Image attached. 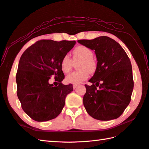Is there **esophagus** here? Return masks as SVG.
<instances>
[{
  "instance_id": "1",
  "label": "esophagus",
  "mask_w": 149,
  "mask_h": 149,
  "mask_svg": "<svg viewBox=\"0 0 149 149\" xmlns=\"http://www.w3.org/2000/svg\"><path fill=\"white\" fill-rule=\"evenodd\" d=\"M77 86H78L77 84H74V85H73V88H74V89H75L76 88H77Z\"/></svg>"
}]
</instances>
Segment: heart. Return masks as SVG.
<instances>
[{
  "label": "heart",
  "instance_id": "obj_1",
  "mask_svg": "<svg viewBox=\"0 0 149 149\" xmlns=\"http://www.w3.org/2000/svg\"><path fill=\"white\" fill-rule=\"evenodd\" d=\"M73 61L68 55H65L61 61V70L64 73H68L71 70L74 62L77 63L78 71L74 72L66 77V81L68 83L74 84H80L85 81L88 77L89 73H94L97 68V63L93 58V52L88 47L79 46L75 48L72 52Z\"/></svg>",
  "mask_w": 149,
  "mask_h": 149
}]
</instances>
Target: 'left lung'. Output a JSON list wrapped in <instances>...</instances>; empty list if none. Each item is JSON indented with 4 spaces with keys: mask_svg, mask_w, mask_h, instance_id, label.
<instances>
[{
    "mask_svg": "<svg viewBox=\"0 0 149 149\" xmlns=\"http://www.w3.org/2000/svg\"><path fill=\"white\" fill-rule=\"evenodd\" d=\"M77 42L94 50L97 68L85 84L83 104L93 118L100 121L117 119L129 105L134 81L130 61L121 45L113 39L101 36Z\"/></svg>",
    "mask_w": 149,
    "mask_h": 149,
    "instance_id": "left-lung-1",
    "label": "left lung"
}]
</instances>
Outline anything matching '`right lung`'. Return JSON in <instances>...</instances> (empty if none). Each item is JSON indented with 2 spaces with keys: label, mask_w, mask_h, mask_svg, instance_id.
Masks as SVG:
<instances>
[{
  "label": "right lung",
  "mask_w": 149,
  "mask_h": 149,
  "mask_svg": "<svg viewBox=\"0 0 149 149\" xmlns=\"http://www.w3.org/2000/svg\"><path fill=\"white\" fill-rule=\"evenodd\" d=\"M75 45V40H40L22 54L16 75L17 94L22 109L33 120H51L62 111L73 86L61 83L65 75L61 61ZM52 75L60 83L57 87L49 83Z\"/></svg>",
  "instance_id": "add662e5"
}]
</instances>
